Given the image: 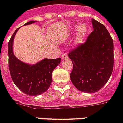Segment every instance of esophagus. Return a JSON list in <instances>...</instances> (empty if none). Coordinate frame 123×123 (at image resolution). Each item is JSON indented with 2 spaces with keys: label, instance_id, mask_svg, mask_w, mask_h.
Returning a JSON list of instances; mask_svg holds the SVG:
<instances>
[{
  "label": "esophagus",
  "instance_id": "1",
  "mask_svg": "<svg viewBox=\"0 0 123 123\" xmlns=\"http://www.w3.org/2000/svg\"><path fill=\"white\" fill-rule=\"evenodd\" d=\"M61 59H68V55L66 53H64L62 54L61 55Z\"/></svg>",
  "mask_w": 123,
  "mask_h": 123
}]
</instances>
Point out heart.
<instances>
[{
  "label": "heart",
  "instance_id": "obj_1",
  "mask_svg": "<svg viewBox=\"0 0 123 123\" xmlns=\"http://www.w3.org/2000/svg\"><path fill=\"white\" fill-rule=\"evenodd\" d=\"M77 30L79 31V35H78V39H82L83 37H84L86 31H87V28L84 25H82L80 26L79 29H77Z\"/></svg>",
  "mask_w": 123,
  "mask_h": 123
}]
</instances>
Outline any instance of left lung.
<instances>
[{
  "mask_svg": "<svg viewBox=\"0 0 123 123\" xmlns=\"http://www.w3.org/2000/svg\"><path fill=\"white\" fill-rule=\"evenodd\" d=\"M93 31L84 43L71 49L73 68L70 76L78 90L97 92L111 76L114 64L113 41L102 24L92 20Z\"/></svg>",
  "mask_w": 123,
  "mask_h": 123,
  "instance_id": "1",
  "label": "left lung"
}]
</instances>
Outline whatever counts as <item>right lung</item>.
I'll return each mask as SVG.
<instances>
[{"instance_id": "obj_1", "label": "right lung", "mask_w": 123, "mask_h": 123, "mask_svg": "<svg viewBox=\"0 0 123 123\" xmlns=\"http://www.w3.org/2000/svg\"><path fill=\"white\" fill-rule=\"evenodd\" d=\"M35 22L30 21L24 25ZM18 28L13 33L8 45L10 73L15 85L23 93L35 96L45 92L51 86L52 72L61 62V58L45 59L35 65H30L20 61L13 53V40Z\"/></svg>"}]
</instances>
